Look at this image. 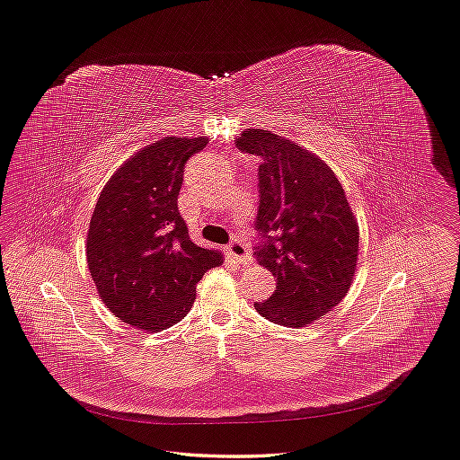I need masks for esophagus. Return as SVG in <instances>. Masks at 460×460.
Here are the masks:
<instances>
[{"label": "esophagus", "mask_w": 460, "mask_h": 460, "mask_svg": "<svg viewBox=\"0 0 460 460\" xmlns=\"http://www.w3.org/2000/svg\"><path fill=\"white\" fill-rule=\"evenodd\" d=\"M226 252H227L229 257L234 259V261H246V259H250V250H248V246L243 243V240H238V238H233V240H231L229 246L226 248Z\"/></svg>", "instance_id": "obj_1"}]
</instances>
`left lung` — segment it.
<instances>
[{
    "label": "left lung",
    "mask_w": 460,
    "mask_h": 460,
    "mask_svg": "<svg viewBox=\"0 0 460 460\" xmlns=\"http://www.w3.org/2000/svg\"><path fill=\"white\" fill-rule=\"evenodd\" d=\"M234 143L262 160L253 255L276 293L253 305L274 324L305 326L352 285L359 233L345 190L319 156L269 130L248 128Z\"/></svg>",
    "instance_id": "left-lung-1"
}]
</instances>
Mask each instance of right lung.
Segmentation results:
<instances>
[{"mask_svg": "<svg viewBox=\"0 0 460 460\" xmlns=\"http://www.w3.org/2000/svg\"><path fill=\"white\" fill-rule=\"evenodd\" d=\"M207 137H165L120 165L96 201L87 262L115 317L143 330H165L186 317L196 285L222 255L190 240L177 207L186 162Z\"/></svg>", "mask_w": 460, "mask_h": 460, "instance_id": "right-lung-1", "label": "right lung"}]
</instances>
